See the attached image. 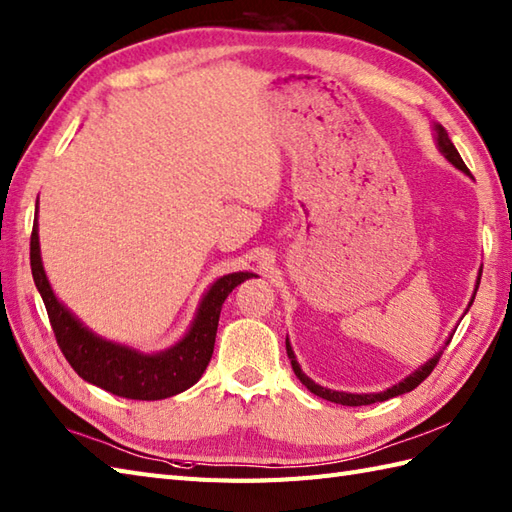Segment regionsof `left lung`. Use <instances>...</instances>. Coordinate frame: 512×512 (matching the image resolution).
<instances>
[{"label": "left lung", "mask_w": 512, "mask_h": 512, "mask_svg": "<svg viewBox=\"0 0 512 512\" xmlns=\"http://www.w3.org/2000/svg\"><path fill=\"white\" fill-rule=\"evenodd\" d=\"M436 135H438V137H436V139H438V148H441V152L445 154V157H447L451 163H454L458 170L469 174V168L465 165V161L460 159V154H458L456 146L451 144L447 130H445L443 126H436ZM478 285H480V281H478ZM473 299H475V294H473ZM473 299H471V303H473ZM447 344H449V340H447ZM285 349H288V358H290V362H292L294 375L301 379V382L305 384V388L310 390V392H314L316 397H323V399H327V401H331V403H340V406H371V403L386 401V399H392V397H397V395H403V392H410V390L417 388L425 377H430V373L434 371L438 360H441V355H443V351L436 353L430 362L423 364V366L419 368V371H414L410 377L403 379V382H399L397 386H392V388H388V390H384V392H375V395H351V392H338V390H329V388H323V386L314 384L312 379L301 371V366H299V362H296L294 351H292L288 340H285Z\"/></svg>", "instance_id": "left-lung-1"}]
</instances>
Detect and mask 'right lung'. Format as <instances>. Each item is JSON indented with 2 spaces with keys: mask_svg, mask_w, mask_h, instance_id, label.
I'll list each match as a JSON object with an SVG mask.
<instances>
[{
  "mask_svg": "<svg viewBox=\"0 0 512 512\" xmlns=\"http://www.w3.org/2000/svg\"><path fill=\"white\" fill-rule=\"evenodd\" d=\"M30 266L58 347L71 368L93 386L109 390L117 397L139 401L172 397L198 382L216 344L222 303L242 281L255 277L253 272H233L218 279L202 299L187 336L168 351L144 355L91 334L65 305L58 303L41 264L37 222L30 235Z\"/></svg>",
  "mask_w": 512,
  "mask_h": 512,
  "instance_id": "obj_1",
  "label": "right lung"
}]
</instances>
